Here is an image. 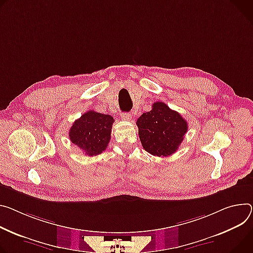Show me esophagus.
<instances>
[{
  "label": "esophagus",
  "mask_w": 253,
  "mask_h": 253,
  "mask_svg": "<svg viewBox=\"0 0 253 253\" xmlns=\"http://www.w3.org/2000/svg\"><path fill=\"white\" fill-rule=\"evenodd\" d=\"M130 118H131V115H130L129 113H122V114H121V119H122V120L128 121Z\"/></svg>",
  "instance_id": "34e87169"
}]
</instances>
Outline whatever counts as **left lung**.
I'll use <instances>...</instances> for the list:
<instances>
[{"instance_id":"8db88e82","label":"left lung","mask_w":253,"mask_h":253,"mask_svg":"<svg viewBox=\"0 0 253 253\" xmlns=\"http://www.w3.org/2000/svg\"><path fill=\"white\" fill-rule=\"evenodd\" d=\"M136 124L143 148L152 155L163 157L177 150L188 131V122L163 102L154 103Z\"/></svg>"}]
</instances>
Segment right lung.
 <instances>
[{
    "label": "right lung",
    "mask_w": 253,
    "mask_h": 253,
    "mask_svg": "<svg viewBox=\"0 0 253 253\" xmlns=\"http://www.w3.org/2000/svg\"><path fill=\"white\" fill-rule=\"evenodd\" d=\"M114 119L110 115L87 111L75 121L70 129L71 141L80 147L84 154L94 156L108 147Z\"/></svg>",
    "instance_id": "add662e5"
}]
</instances>
